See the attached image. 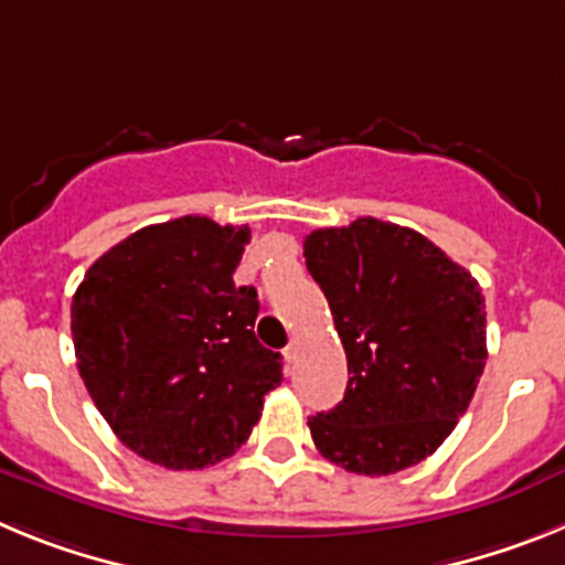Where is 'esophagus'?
Wrapping results in <instances>:
<instances>
[{
    "mask_svg": "<svg viewBox=\"0 0 565 565\" xmlns=\"http://www.w3.org/2000/svg\"><path fill=\"white\" fill-rule=\"evenodd\" d=\"M282 356H286L288 367H291V364H294V362H297V344H288L286 351H282Z\"/></svg>",
    "mask_w": 565,
    "mask_h": 565,
    "instance_id": "34e87169",
    "label": "esophagus"
}]
</instances>
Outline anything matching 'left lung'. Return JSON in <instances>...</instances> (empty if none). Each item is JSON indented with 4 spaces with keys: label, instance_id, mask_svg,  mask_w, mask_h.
Listing matches in <instances>:
<instances>
[{
    "label": "left lung",
    "instance_id": "left-lung-1",
    "mask_svg": "<svg viewBox=\"0 0 565 565\" xmlns=\"http://www.w3.org/2000/svg\"><path fill=\"white\" fill-rule=\"evenodd\" d=\"M306 266L333 313L348 391L308 418L328 461L391 476L456 430L487 364L476 277L413 228L359 217L306 237Z\"/></svg>",
    "mask_w": 565,
    "mask_h": 565
}]
</instances>
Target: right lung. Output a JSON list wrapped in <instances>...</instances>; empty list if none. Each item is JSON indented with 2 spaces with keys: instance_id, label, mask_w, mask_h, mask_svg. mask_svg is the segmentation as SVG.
I'll use <instances>...</instances> for the list:
<instances>
[{
  "instance_id": "right-lung-1",
  "label": "right lung",
  "mask_w": 565,
  "mask_h": 565,
  "mask_svg": "<svg viewBox=\"0 0 565 565\" xmlns=\"http://www.w3.org/2000/svg\"><path fill=\"white\" fill-rule=\"evenodd\" d=\"M248 226L186 214L98 257L70 308L84 387L124 447L167 469L234 456L282 382L254 337L259 302L234 286Z\"/></svg>"
}]
</instances>
